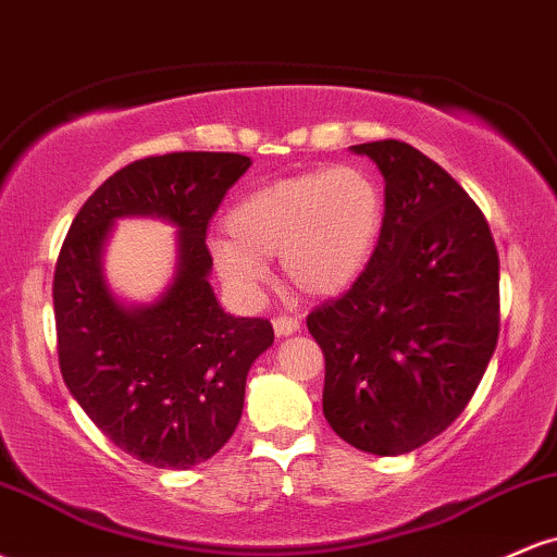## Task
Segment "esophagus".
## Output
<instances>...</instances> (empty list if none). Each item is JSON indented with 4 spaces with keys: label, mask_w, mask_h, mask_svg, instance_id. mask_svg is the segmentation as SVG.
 <instances>
[{
    "label": "esophagus",
    "mask_w": 557,
    "mask_h": 557,
    "mask_svg": "<svg viewBox=\"0 0 557 557\" xmlns=\"http://www.w3.org/2000/svg\"><path fill=\"white\" fill-rule=\"evenodd\" d=\"M274 332H277V335H293V332H298L300 330V322L296 317H290V314H280V317H274Z\"/></svg>",
    "instance_id": "esophagus-1"
}]
</instances>
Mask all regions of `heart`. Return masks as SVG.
<instances>
[{
  "label": "heart",
  "mask_w": 557,
  "mask_h": 557,
  "mask_svg": "<svg viewBox=\"0 0 557 557\" xmlns=\"http://www.w3.org/2000/svg\"><path fill=\"white\" fill-rule=\"evenodd\" d=\"M385 227V190L369 170L341 164L261 185L233 203L225 235L209 246L216 274L240 296L277 259L304 296H337L361 277Z\"/></svg>",
  "instance_id": "obj_1"
}]
</instances>
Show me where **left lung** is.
Returning <instances> with one entry per match:
<instances>
[{"label":"left lung","mask_w":557,"mask_h":557,"mask_svg":"<svg viewBox=\"0 0 557 557\" xmlns=\"http://www.w3.org/2000/svg\"><path fill=\"white\" fill-rule=\"evenodd\" d=\"M385 175L372 261L306 327L324 354V419L374 456L443 434L469 406L500 332V259L482 209L411 144L354 146Z\"/></svg>","instance_id":"1"}]
</instances>
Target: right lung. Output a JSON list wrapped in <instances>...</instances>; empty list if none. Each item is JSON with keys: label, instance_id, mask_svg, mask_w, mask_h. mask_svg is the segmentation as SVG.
<instances>
[{"label": "right lung", "instance_id": "add662e5", "mask_svg": "<svg viewBox=\"0 0 557 557\" xmlns=\"http://www.w3.org/2000/svg\"><path fill=\"white\" fill-rule=\"evenodd\" d=\"M248 168L230 151L136 159L88 196L57 257L62 380L120 450L157 469H190L233 437L248 369L274 341L270 319L225 314L209 285V222ZM127 213L182 230L176 280L144 310L120 305L100 274V246Z\"/></svg>", "mask_w": 557, "mask_h": 557}]
</instances>
